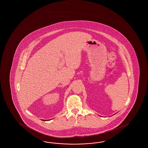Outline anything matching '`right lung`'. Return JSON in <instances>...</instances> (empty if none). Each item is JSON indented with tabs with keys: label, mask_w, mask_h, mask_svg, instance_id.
I'll use <instances>...</instances> for the list:
<instances>
[{
	"label": "right lung",
	"mask_w": 148,
	"mask_h": 148,
	"mask_svg": "<svg viewBox=\"0 0 148 148\" xmlns=\"http://www.w3.org/2000/svg\"><path fill=\"white\" fill-rule=\"evenodd\" d=\"M44 121H45V120H44Z\"/></svg>",
	"instance_id": "1"
}]
</instances>
